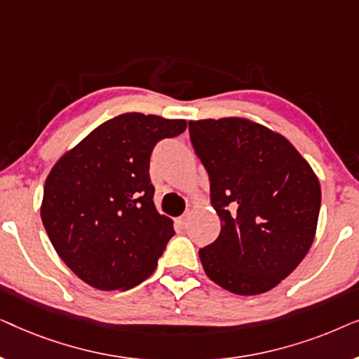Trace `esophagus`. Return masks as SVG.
<instances>
[{"label":"esophagus","instance_id":"esophagus-1","mask_svg":"<svg viewBox=\"0 0 359 359\" xmlns=\"http://www.w3.org/2000/svg\"><path fill=\"white\" fill-rule=\"evenodd\" d=\"M189 217H191V212H184L183 215H181V217L178 219V222H180L181 227H186V225H188Z\"/></svg>","mask_w":359,"mask_h":359}]
</instances>
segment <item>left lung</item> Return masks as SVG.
Segmentation results:
<instances>
[{
	"instance_id": "1",
	"label": "left lung",
	"mask_w": 359,
	"mask_h": 359,
	"mask_svg": "<svg viewBox=\"0 0 359 359\" xmlns=\"http://www.w3.org/2000/svg\"><path fill=\"white\" fill-rule=\"evenodd\" d=\"M189 134L222 225L199 250L205 274L238 296L276 287L316 237L317 175L286 137L247 117L191 121Z\"/></svg>"
}]
</instances>
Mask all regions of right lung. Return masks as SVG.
I'll return each mask as SVG.
<instances>
[{
    "mask_svg": "<svg viewBox=\"0 0 359 359\" xmlns=\"http://www.w3.org/2000/svg\"><path fill=\"white\" fill-rule=\"evenodd\" d=\"M184 119L124 112L67 150L43 186L42 224L68 268L101 291H126L155 271L173 220L154 204L150 155Z\"/></svg>",
    "mask_w": 359,
    "mask_h": 359,
    "instance_id": "add662e5",
    "label": "right lung"
}]
</instances>
